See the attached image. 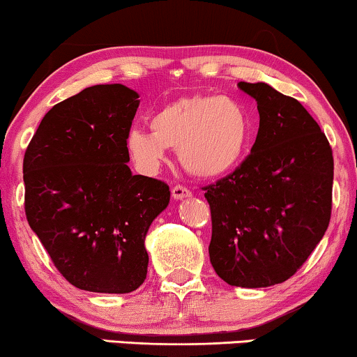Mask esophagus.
Here are the masks:
<instances>
[{
    "label": "esophagus",
    "mask_w": 357,
    "mask_h": 357,
    "mask_svg": "<svg viewBox=\"0 0 357 357\" xmlns=\"http://www.w3.org/2000/svg\"><path fill=\"white\" fill-rule=\"evenodd\" d=\"M190 195H192V192H190L187 187H183V185H175V187L172 188V197L175 199H183V198L190 197Z\"/></svg>",
    "instance_id": "34e87169"
}]
</instances>
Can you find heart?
Returning a JSON list of instances; mask_svg holds the SVG:
<instances>
[{"instance_id": "obj_1", "label": "heart", "mask_w": 357, "mask_h": 357, "mask_svg": "<svg viewBox=\"0 0 357 357\" xmlns=\"http://www.w3.org/2000/svg\"><path fill=\"white\" fill-rule=\"evenodd\" d=\"M250 138V120L231 97L192 96L169 102L151 119V130L135 126L126 135L130 158L146 172L159 169L165 149L197 177H219L237 165Z\"/></svg>"}]
</instances>
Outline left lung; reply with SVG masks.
<instances>
[{
	"mask_svg": "<svg viewBox=\"0 0 357 357\" xmlns=\"http://www.w3.org/2000/svg\"><path fill=\"white\" fill-rule=\"evenodd\" d=\"M257 100L252 153L203 190L211 209L209 260L227 284L289 280L325 236L331 218L333 153L299 100L265 82H238Z\"/></svg>",
	"mask_w": 357,
	"mask_h": 357,
	"instance_id": "obj_1",
	"label": "left lung"
}]
</instances>
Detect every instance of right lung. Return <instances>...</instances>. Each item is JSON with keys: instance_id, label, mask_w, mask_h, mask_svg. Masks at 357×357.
<instances>
[{"instance_id": "right-lung-1", "label": "right lung", "mask_w": 357, "mask_h": 357, "mask_svg": "<svg viewBox=\"0 0 357 357\" xmlns=\"http://www.w3.org/2000/svg\"><path fill=\"white\" fill-rule=\"evenodd\" d=\"M138 105L121 84L86 87L48 110L24 154L29 226L79 289L125 294L148 275L146 232L170 192L126 165Z\"/></svg>"}]
</instances>
